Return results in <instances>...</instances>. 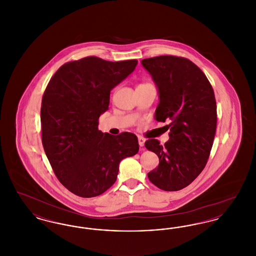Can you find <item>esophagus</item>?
I'll return each instance as SVG.
<instances>
[{
  "mask_svg": "<svg viewBox=\"0 0 256 256\" xmlns=\"http://www.w3.org/2000/svg\"><path fill=\"white\" fill-rule=\"evenodd\" d=\"M145 139L143 138V137H141V136H139L138 137V143H139V146H144V145H145Z\"/></svg>",
  "mask_w": 256,
  "mask_h": 256,
  "instance_id": "esophagus-1",
  "label": "esophagus"
}]
</instances>
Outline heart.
Wrapping results in <instances>:
<instances>
[{
    "label": "heart",
    "instance_id": "obj_1",
    "mask_svg": "<svg viewBox=\"0 0 256 256\" xmlns=\"http://www.w3.org/2000/svg\"><path fill=\"white\" fill-rule=\"evenodd\" d=\"M140 86H141V84H140Z\"/></svg>",
    "mask_w": 256,
    "mask_h": 256
}]
</instances>
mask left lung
<instances>
[{"mask_svg": "<svg viewBox=\"0 0 256 256\" xmlns=\"http://www.w3.org/2000/svg\"><path fill=\"white\" fill-rule=\"evenodd\" d=\"M141 63L158 89L154 119L170 121V139L164 146L156 139L145 143L159 158L148 178L164 191H178L206 165L217 126L214 91L206 76L187 58L160 56Z\"/></svg>", "mask_w": 256, "mask_h": 256, "instance_id": "1", "label": "left lung"}]
</instances>
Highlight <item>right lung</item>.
I'll return each instance as SVG.
<instances>
[{"label":"right lung","instance_id":"add662e5","mask_svg":"<svg viewBox=\"0 0 256 256\" xmlns=\"http://www.w3.org/2000/svg\"><path fill=\"white\" fill-rule=\"evenodd\" d=\"M138 61L88 56L62 65L47 86L41 106L42 144L50 166L74 195L104 193L117 180L122 159L139 150L136 135L98 130L110 91L132 73Z\"/></svg>","mask_w":256,"mask_h":256}]
</instances>
